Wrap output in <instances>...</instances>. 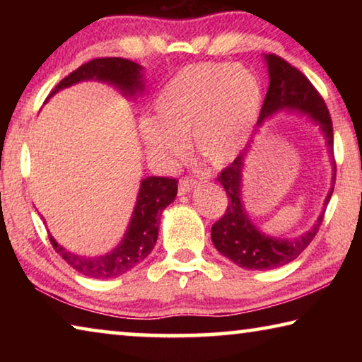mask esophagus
<instances>
[{"label": "esophagus", "mask_w": 362, "mask_h": 362, "mask_svg": "<svg viewBox=\"0 0 362 362\" xmlns=\"http://www.w3.org/2000/svg\"><path fill=\"white\" fill-rule=\"evenodd\" d=\"M196 187V180L193 179H182L179 183V194L183 196L192 192V189Z\"/></svg>", "instance_id": "34e87169"}]
</instances>
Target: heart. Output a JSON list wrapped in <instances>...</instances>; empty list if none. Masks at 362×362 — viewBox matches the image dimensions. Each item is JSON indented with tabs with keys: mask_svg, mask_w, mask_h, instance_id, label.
<instances>
[{
	"mask_svg": "<svg viewBox=\"0 0 362 362\" xmlns=\"http://www.w3.org/2000/svg\"><path fill=\"white\" fill-rule=\"evenodd\" d=\"M263 88L243 65L194 64L182 69L159 90L155 119L140 122L148 155L170 163L183 153V140L211 164L238 156L259 121Z\"/></svg>",
	"mask_w": 362,
	"mask_h": 362,
	"instance_id": "heart-1",
	"label": "heart"
}]
</instances>
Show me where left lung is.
<instances>
[{"label": "left lung", "mask_w": 362, "mask_h": 362, "mask_svg": "<svg viewBox=\"0 0 362 362\" xmlns=\"http://www.w3.org/2000/svg\"><path fill=\"white\" fill-rule=\"evenodd\" d=\"M263 60H265L268 69L269 86L265 100H263L260 118L257 121L255 135L265 120L281 111L305 115L323 134L331 165L333 166V177H331V188L325 199L323 209L315 223L298 237L278 238L268 235L253 223L242 201L243 170H245V159L252 149L253 139L247 148L228 168L222 170L218 182L223 185L230 201L223 217L212 226V243L218 252L230 259L235 265L244 269H260V272L287 265V263L296 260L303 252V249L313 241L317 230H320L324 212H326L335 185L334 131L326 103L317 94L313 84L286 60L273 56V54H268V56L263 54Z\"/></svg>", "instance_id": "1"}]
</instances>
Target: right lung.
<instances>
[{"instance_id":"obj_1","label":"right lung","mask_w":362,"mask_h":362,"mask_svg":"<svg viewBox=\"0 0 362 362\" xmlns=\"http://www.w3.org/2000/svg\"><path fill=\"white\" fill-rule=\"evenodd\" d=\"M144 70L142 65L121 57L95 59L64 78L49 97L78 83L99 81L113 86L127 100H137L145 90ZM175 196V179L151 175L140 180L136 206H134L129 223H127L121 241L110 252L100 255H81L60 246L51 233H49V240L56 252L83 276L94 279L121 276L150 255L158 240L159 217L170 203H174Z\"/></svg>"}]
</instances>
